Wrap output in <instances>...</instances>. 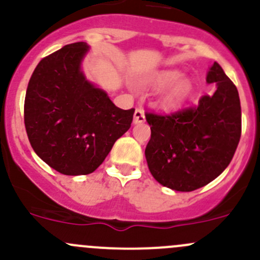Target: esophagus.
I'll list each match as a JSON object with an SVG mask.
<instances>
[{"label": "esophagus", "mask_w": 260, "mask_h": 260, "mask_svg": "<svg viewBox=\"0 0 260 260\" xmlns=\"http://www.w3.org/2000/svg\"><path fill=\"white\" fill-rule=\"evenodd\" d=\"M145 120H146V117H145V112H143V109L141 108L136 109L135 117H133V123H135V124H140V123H143Z\"/></svg>", "instance_id": "esophagus-1"}]
</instances>
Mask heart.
I'll list each match as a JSON object with an SVG mask.
<instances>
[{
  "instance_id": "b5f03b06",
  "label": "heart",
  "mask_w": 260,
  "mask_h": 260,
  "mask_svg": "<svg viewBox=\"0 0 260 260\" xmlns=\"http://www.w3.org/2000/svg\"><path fill=\"white\" fill-rule=\"evenodd\" d=\"M152 86L154 89L166 88L159 96V106L167 112L179 109L192 93V81L182 77V73L176 69L157 73L152 80Z\"/></svg>"
}]
</instances>
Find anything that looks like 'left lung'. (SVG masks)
I'll return each mask as SVG.
<instances>
[{
    "label": "left lung",
    "instance_id": "left-lung-1",
    "mask_svg": "<svg viewBox=\"0 0 260 260\" xmlns=\"http://www.w3.org/2000/svg\"><path fill=\"white\" fill-rule=\"evenodd\" d=\"M206 83H216L193 108L171 115L147 113L151 140L146 159L162 186L188 192L216 179L232 161L242 135V108L237 86L214 62Z\"/></svg>",
    "mask_w": 260,
    "mask_h": 260
}]
</instances>
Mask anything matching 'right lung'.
Wrapping results in <instances>:
<instances>
[{
    "instance_id": "1",
    "label": "right lung",
    "mask_w": 260,
    "mask_h": 260,
    "mask_svg": "<svg viewBox=\"0 0 260 260\" xmlns=\"http://www.w3.org/2000/svg\"><path fill=\"white\" fill-rule=\"evenodd\" d=\"M86 43L64 46L34 70L25 98L31 147L51 169L68 176L95 171L131 127L135 109L115 107L81 70Z\"/></svg>"
}]
</instances>
